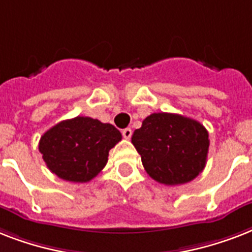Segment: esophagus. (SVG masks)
<instances>
[{
    "instance_id": "34e87169",
    "label": "esophagus",
    "mask_w": 252,
    "mask_h": 252,
    "mask_svg": "<svg viewBox=\"0 0 252 252\" xmlns=\"http://www.w3.org/2000/svg\"><path fill=\"white\" fill-rule=\"evenodd\" d=\"M123 137L126 138V140H129V138L132 137V129H130V128L123 129Z\"/></svg>"
}]
</instances>
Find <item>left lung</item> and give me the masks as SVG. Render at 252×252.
I'll return each instance as SVG.
<instances>
[{
  "label": "left lung",
  "instance_id": "obj_1",
  "mask_svg": "<svg viewBox=\"0 0 252 252\" xmlns=\"http://www.w3.org/2000/svg\"><path fill=\"white\" fill-rule=\"evenodd\" d=\"M209 134L203 124L178 114L158 112L133 132L132 144L156 182L178 186L191 182L207 163Z\"/></svg>",
  "mask_w": 252,
  "mask_h": 252
}]
</instances>
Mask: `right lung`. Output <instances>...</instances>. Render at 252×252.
<instances>
[{
    "instance_id": "1",
    "label": "right lung",
    "mask_w": 252,
    "mask_h": 252,
    "mask_svg": "<svg viewBox=\"0 0 252 252\" xmlns=\"http://www.w3.org/2000/svg\"><path fill=\"white\" fill-rule=\"evenodd\" d=\"M122 140L112 124L77 116L48 129L39 141L47 167L60 179L86 183L108 161V152Z\"/></svg>"
}]
</instances>
